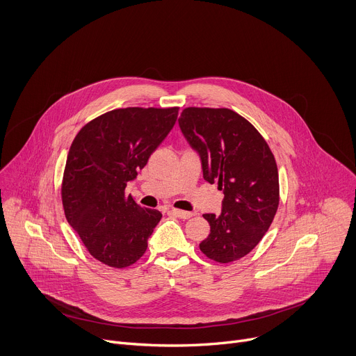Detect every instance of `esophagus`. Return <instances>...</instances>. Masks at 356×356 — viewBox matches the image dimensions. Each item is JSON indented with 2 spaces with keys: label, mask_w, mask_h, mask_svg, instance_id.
<instances>
[{
  "label": "esophagus",
  "mask_w": 356,
  "mask_h": 356,
  "mask_svg": "<svg viewBox=\"0 0 356 356\" xmlns=\"http://www.w3.org/2000/svg\"><path fill=\"white\" fill-rule=\"evenodd\" d=\"M170 214H173L175 217H179V218H181V220H187V218H190V217L194 216L193 213L183 211V210H177V209H172V210H170Z\"/></svg>",
  "instance_id": "34e87169"
}]
</instances>
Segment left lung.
<instances>
[{"instance_id": "8db88e82", "label": "left lung", "mask_w": 356, "mask_h": 356, "mask_svg": "<svg viewBox=\"0 0 356 356\" xmlns=\"http://www.w3.org/2000/svg\"><path fill=\"white\" fill-rule=\"evenodd\" d=\"M179 125L200 155L202 177L224 193L221 214L202 216L210 235L200 249L218 264L238 261L261 242L276 216L275 156L257 128L228 108H184Z\"/></svg>"}]
</instances>
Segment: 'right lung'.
<instances>
[{
	"label": "right lung",
	"mask_w": 356,
	"mask_h": 356,
	"mask_svg": "<svg viewBox=\"0 0 356 356\" xmlns=\"http://www.w3.org/2000/svg\"><path fill=\"white\" fill-rule=\"evenodd\" d=\"M179 108H118L86 124L66 161L62 202L90 255L111 268L134 265L162 218L125 195L177 120Z\"/></svg>",
	"instance_id": "right-lung-1"
}]
</instances>
